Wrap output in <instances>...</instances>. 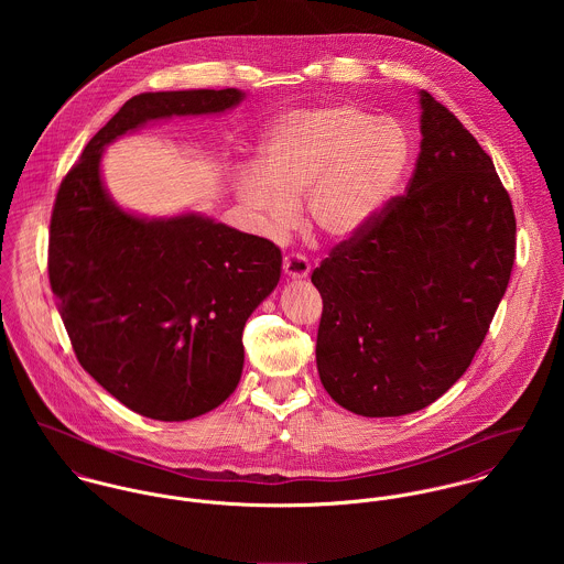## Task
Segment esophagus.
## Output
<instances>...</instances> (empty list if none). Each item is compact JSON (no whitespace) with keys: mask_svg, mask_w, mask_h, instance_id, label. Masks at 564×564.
<instances>
[{"mask_svg":"<svg viewBox=\"0 0 564 564\" xmlns=\"http://www.w3.org/2000/svg\"><path fill=\"white\" fill-rule=\"evenodd\" d=\"M282 267L289 280H306L311 273V264L302 253H286Z\"/></svg>","mask_w":564,"mask_h":564,"instance_id":"obj_1","label":"esophagus"}]
</instances>
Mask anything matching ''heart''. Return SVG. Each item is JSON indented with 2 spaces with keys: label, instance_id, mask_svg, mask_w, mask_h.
<instances>
[{
  "label": "heart",
  "instance_id": "b5f03b06",
  "mask_svg": "<svg viewBox=\"0 0 564 564\" xmlns=\"http://www.w3.org/2000/svg\"><path fill=\"white\" fill-rule=\"evenodd\" d=\"M410 139L398 121L334 104L278 123L241 177L239 195L267 230L295 219L304 197L306 221L334 241L356 237L391 199L410 162Z\"/></svg>",
  "mask_w": 564,
  "mask_h": 564
}]
</instances>
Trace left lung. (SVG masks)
<instances>
[{
    "mask_svg": "<svg viewBox=\"0 0 564 564\" xmlns=\"http://www.w3.org/2000/svg\"><path fill=\"white\" fill-rule=\"evenodd\" d=\"M419 108L408 193L313 271L323 389L362 416L416 412L458 382L514 262V213L490 156L427 90Z\"/></svg>",
    "mask_w": 564,
    "mask_h": 564,
    "instance_id": "obj_1",
    "label": "left lung"
}]
</instances>
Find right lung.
Instances as JSON below:
<instances>
[{
    "mask_svg": "<svg viewBox=\"0 0 564 564\" xmlns=\"http://www.w3.org/2000/svg\"><path fill=\"white\" fill-rule=\"evenodd\" d=\"M239 88L141 93L86 143L50 226V284L84 371L130 410L186 421L226 402L242 373V327L280 282L282 253L199 213L145 217L101 177L104 150L171 117L221 115Z\"/></svg>",
    "mask_w": 564,
    "mask_h": 564,
    "instance_id": "right-lung-1",
    "label": "right lung"
}]
</instances>
